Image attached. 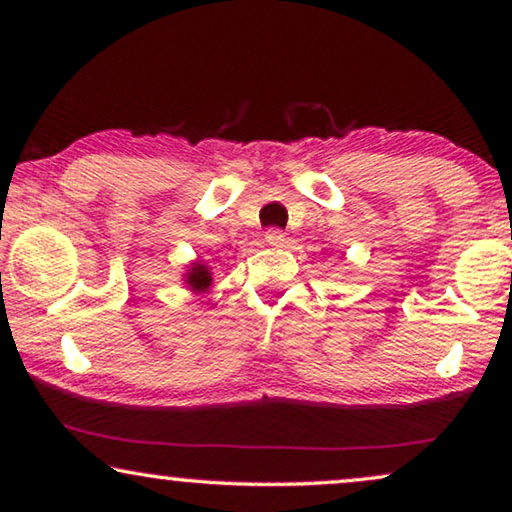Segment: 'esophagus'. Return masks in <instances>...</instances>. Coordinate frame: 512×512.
I'll return each instance as SVG.
<instances>
[{
	"label": "esophagus",
	"mask_w": 512,
	"mask_h": 512,
	"mask_svg": "<svg viewBox=\"0 0 512 512\" xmlns=\"http://www.w3.org/2000/svg\"><path fill=\"white\" fill-rule=\"evenodd\" d=\"M264 239H266V244H271V246H284V241H287V235H284L280 228H268L264 232Z\"/></svg>",
	"instance_id": "1"
}]
</instances>
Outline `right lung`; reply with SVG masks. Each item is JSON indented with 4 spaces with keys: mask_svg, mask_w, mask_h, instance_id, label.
Listing matches in <instances>:
<instances>
[{
    "mask_svg": "<svg viewBox=\"0 0 512 512\" xmlns=\"http://www.w3.org/2000/svg\"><path fill=\"white\" fill-rule=\"evenodd\" d=\"M212 277H210V271L203 264H196L192 271L187 273V284L192 287L194 291H205L207 287H210Z\"/></svg>",
    "mask_w": 512,
    "mask_h": 512,
    "instance_id": "1",
    "label": "right lung"
}]
</instances>
